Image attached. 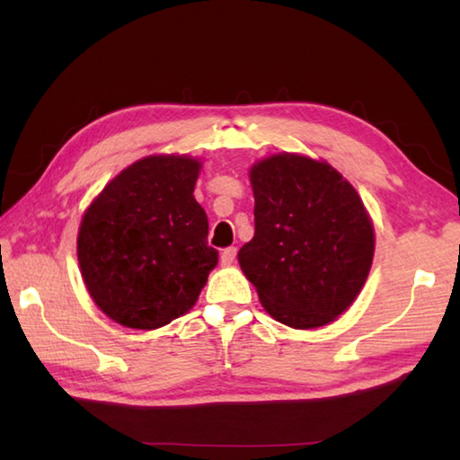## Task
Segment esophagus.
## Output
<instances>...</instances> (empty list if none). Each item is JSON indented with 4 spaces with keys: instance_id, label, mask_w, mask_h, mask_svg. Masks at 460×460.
<instances>
[{
    "instance_id": "esophagus-1",
    "label": "esophagus",
    "mask_w": 460,
    "mask_h": 460,
    "mask_svg": "<svg viewBox=\"0 0 460 460\" xmlns=\"http://www.w3.org/2000/svg\"><path fill=\"white\" fill-rule=\"evenodd\" d=\"M235 255H237V249L235 247H227L221 252V263L223 266H231L233 261H235Z\"/></svg>"
}]
</instances>
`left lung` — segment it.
I'll return each mask as SVG.
<instances>
[{
    "label": "left lung",
    "instance_id": "left-lung-1",
    "mask_svg": "<svg viewBox=\"0 0 460 460\" xmlns=\"http://www.w3.org/2000/svg\"><path fill=\"white\" fill-rule=\"evenodd\" d=\"M255 235L241 271L261 306L292 329L337 321L369 276L376 231L359 192L329 162L271 154L249 170Z\"/></svg>",
    "mask_w": 460,
    "mask_h": 460
}]
</instances>
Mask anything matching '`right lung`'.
I'll return each mask as SVG.
<instances>
[{
	"label": "right lung",
	"mask_w": 460,
	"mask_h": 460,
	"mask_svg": "<svg viewBox=\"0 0 460 460\" xmlns=\"http://www.w3.org/2000/svg\"><path fill=\"white\" fill-rule=\"evenodd\" d=\"M202 162L154 154L109 181L83 215L76 258L95 305L121 326L154 331L197 305L219 252L194 199Z\"/></svg>",
	"instance_id": "right-lung-1"
}]
</instances>
